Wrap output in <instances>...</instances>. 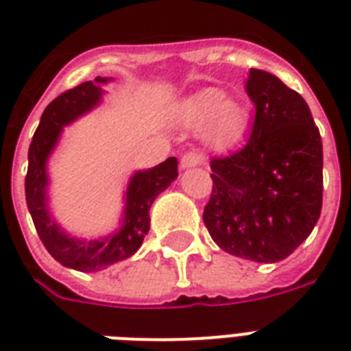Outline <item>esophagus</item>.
<instances>
[{
  "mask_svg": "<svg viewBox=\"0 0 351 351\" xmlns=\"http://www.w3.org/2000/svg\"><path fill=\"white\" fill-rule=\"evenodd\" d=\"M204 162V156L197 151H191V153H186L180 158V167L182 169H189V167H197Z\"/></svg>",
  "mask_w": 351,
  "mask_h": 351,
  "instance_id": "esophagus-1",
  "label": "esophagus"
}]
</instances>
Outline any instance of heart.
<instances>
[{
	"instance_id": "obj_1",
	"label": "heart",
	"mask_w": 351,
	"mask_h": 351,
	"mask_svg": "<svg viewBox=\"0 0 351 351\" xmlns=\"http://www.w3.org/2000/svg\"><path fill=\"white\" fill-rule=\"evenodd\" d=\"M178 120L191 129H204V138L213 149H230L244 136L247 111L239 101L226 98L222 89L195 93L176 109Z\"/></svg>"
}]
</instances>
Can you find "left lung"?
Masks as SVG:
<instances>
[{"label": "left lung", "instance_id": "1", "mask_svg": "<svg viewBox=\"0 0 351 351\" xmlns=\"http://www.w3.org/2000/svg\"><path fill=\"white\" fill-rule=\"evenodd\" d=\"M245 93L255 104L253 131L244 147L211 160L204 224L230 255L278 262L321 217V132L304 98L277 76L251 69Z\"/></svg>", "mask_w": 351, "mask_h": 351}]
</instances>
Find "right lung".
<instances>
[{"instance_id":"obj_1","label":"right lung","mask_w":351,"mask_h":351,"mask_svg":"<svg viewBox=\"0 0 351 351\" xmlns=\"http://www.w3.org/2000/svg\"><path fill=\"white\" fill-rule=\"evenodd\" d=\"M109 78L85 82L69 89L52 100L41 114L40 125L36 129L29 147V169L25 176V197L36 231L47 251L62 266L78 271H100L114 262L125 261L134 255L142 245L143 237L149 231V209L154 198L171 186L178 176V160L171 156L153 169L136 171L125 191V208L120 230L100 240H78L69 237L51 219L47 208V160L56 147L63 127L89 112L101 101V85Z\"/></svg>"}]
</instances>
